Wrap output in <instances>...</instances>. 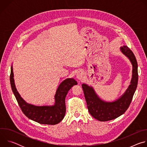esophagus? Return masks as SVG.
<instances>
[{
	"mask_svg": "<svg viewBox=\"0 0 147 147\" xmlns=\"http://www.w3.org/2000/svg\"><path fill=\"white\" fill-rule=\"evenodd\" d=\"M76 77L78 80H83V78H84V72L82 71H78V73H77Z\"/></svg>",
	"mask_w": 147,
	"mask_h": 147,
	"instance_id": "obj_1",
	"label": "esophagus"
}]
</instances>
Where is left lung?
<instances>
[{
	"label": "left lung",
	"instance_id": "8db88e82",
	"mask_svg": "<svg viewBox=\"0 0 147 147\" xmlns=\"http://www.w3.org/2000/svg\"><path fill=\"white\" fill-rule=\"evenodd\" d=\"M121 52L130 60L133 65V75L130 85L124 94L117 100L107 102L101 100L92 87L82 84V88L91 115L100 121L115 119L127 111L133 99L138 84V65L133 52L127 46L120 47Z\"/></svg>",
	"mask_w": 147,
	"mask_h": 147
}]
</instances>
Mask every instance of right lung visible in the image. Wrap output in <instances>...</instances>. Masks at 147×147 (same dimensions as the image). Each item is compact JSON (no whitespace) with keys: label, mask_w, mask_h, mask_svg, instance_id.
Returning a JSON list of instances; mask_svg holds the SVG:
<instances>
[{"label":"right lung","mask_w":147,"mask_h":147,"mask_svg":"<svg viewBox=\"0 0 147 147\" xmlns=\"http://www.w3.org/2000/svg\"><path fill=\"white\" fill-rule=\"evenodd\" d=\"M13 66L11 67L10 76L11 90L23 113L30 119L43 124L55 125L64 118L66 113L65 98L70 89L77 81L73 78H67L58 87L55 96V103L52 106H35L27 103L20 95L14 84Z\"/></svg>","instance_id":"add662e5"}]
</instances>
